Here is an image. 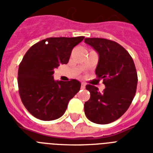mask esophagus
<instances>
[{
	"label": "esophagus",
	"instance_id": "34e87169",
	"mask_svg": "<svg viewBox=\"0 0 153 153\" xmlns=\"http://www.w3.org/2000/svg\"><path fill=\"white\" fill-rule=\"evenodd\" d=\"M81 88H82V89H85V88H86V84L84 83V82H82V84H81Z\"/></svg>",
	"mask_w": 153,
	"mask_h": 153
}]
</instances>
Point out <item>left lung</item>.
I'll list each match as a JSON object with an SVG mask.
<instances>
[{
    "label": "left lung",
    "instance_id": "8db88e82",
    "mask_svg": "<svg viewBox=\"0 0 153 153\" xmlns=\"http://www.w3.org/2000/svg\"><path fill=\"white\" fill-rule=\"evenodd\" d=\"M84 42L98 54L95 74L105 86L99 92L98 87L86 85L91 98L84 104L85 114L94 123H111L127 111L135 96V64L128 51L116 42L102 38H86Z\"/></svg>",
    "mask_w": 153,
    "mask_h": 153
}]
</instances>
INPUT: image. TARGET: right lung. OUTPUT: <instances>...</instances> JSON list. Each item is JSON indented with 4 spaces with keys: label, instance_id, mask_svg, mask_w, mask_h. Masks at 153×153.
<instances>
[{
    "label": "right lung",
    "instance_id": "obj_1",
    "mask_svg": "<svg viewBox=\"0 0 153 153\" xmlns=\"http://www.w3.org/2000/svg\"><path fill=\"white\" fill-rule=\"evenodd\" d=\"M84 36L51 37L38 42L26 52L18 71L19 93L23 104L35 117L53 121L64 114L70 100L80 90L76 79L55 80L54 69L69 61L72 49Z\"/></svg>",
    "mask_w": 153,
    "mask_h": 153
}]
</instances>
